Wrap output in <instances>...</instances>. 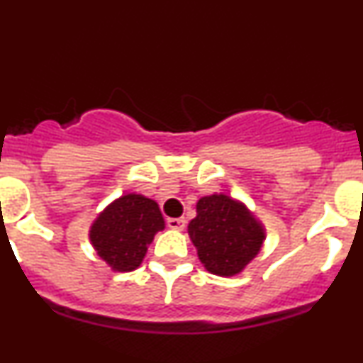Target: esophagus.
Returning <instances> with one entry per match:
<instances>
[{"label":"esophagus","mask_w":363,"mask_h":363,"mask_svg":"<svg viewBox=\"0 0 363 363\" xmlns=\"http://www.w3.org/2000/svg\"><path fill=\"white\" fill-rule=\"evenodd\" d=\"M169 228H174V230H184L186 220L184 218H167L165 220Z\"/></svg>","instance_id":"1"}]
</instances>
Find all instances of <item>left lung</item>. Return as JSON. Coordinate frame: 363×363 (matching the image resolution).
<instances>
[{
    "label": "left lung",
    "mask_w": 363,
    "mask_h": 363,
    "mask_svg": "<svg viewBox=\"0 0 363 363\" xmlns=\"http://www.w3.org/2000/svg\"><path fill=\"white\" fill-rule=\"evenodd\" d=\"M196 211L187 230L208 272L232 277L259 252L264 232L244 205L213 194L199 199Z\"/></svg>",
    "instance_id": "obj_1"
}]
</instances>
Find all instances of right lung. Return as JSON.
I'll list each match as a JSON object with an SVG mask.
<instances>
[{
  "mask_svg": "<svg viewBox=\"0 0 363 363\" xmlns=\"http://www.w3.org/2000/svg\"><path fill=\"white\" fill-rule=\"evenodd\" d=\"M165 227L160 208L141 194L116 199L91 225L95 251L116 272H133L141 264L148 245Z\"/></svg>",
  "mask_w": 363,
  "mask_h": 363,
  "instance_id": "add662e5",
  "label": "right lung"
}]
</instances>
